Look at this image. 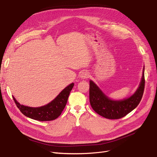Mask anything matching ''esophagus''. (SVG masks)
Returning <instances> with one entry per match:
<instances>
[{
	"label": "esophagus",
	"instance_id": "esophagus-1",
	"mask_svg": "<svg viewBox=\"0 0 157 157\" xmlns=\"http://www.w3.org/2000/svg\"><path fill=\"white\" fill-rule=\"evenodd\" d=\"M80 77L81 78H83V79L87 78L89 77V73L87 71H84L82 72H81L80 74Z\"/></svg>",
	"mask_w": 157,
	"mask_h": 157
}]
</instances>
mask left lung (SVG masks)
<instances>
[{
  "mask_svg": "<svg viewBox=\"0 0 157 157\" xmlns=\"http://www.w3.org/2000/svg\"><path fill=\"white\" fill-rule=\"evenodd\" d=\"M145 86L144 68L139 87L130 97L113 100L100 90L92 80H90V102L93 109L105 118L118 119L128 115L139 104Z\"/></svg>",
  "mask_w": 157,
  "mask_h": 157,
  "instance_id": "8db88e82",
  "label": "left lung"
}]
</instances>
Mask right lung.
<instances>
[{
  "label": "right lung",
  "instance_id": "obj_1",
  "mask_svg": "<svg viewBox=\"0 0 157 157\" xmlns=\"http://www.w3.org/2000/svg\"><path fill=\"white\" fill-rule=\"evenodd\" d=\"M71 83L62 90L51 102L38 108H32L20 104L13 97L15 104L23 115L39 121H49L57 118L66 105L70 93L73 87Z\"/></svg>",
  "mask_w": 157,
  "mask_h": 157
}]
</instances>
